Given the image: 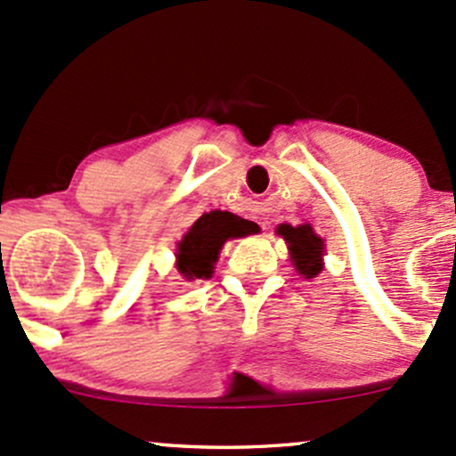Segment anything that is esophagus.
Here are the masks:
<instances>
[{
	"label": "esophagus",
	"instance_id": "esophagus-1",
	"mask_svg": "<svg viewBox=\"0 0 456 456\" xmlns=\"http://www.w3.org/2000/svg\"><path fill=\"white\" fill-rule=\"evenodd\" d=\"M267 219H269V217H263V224H269V222H267Z\"/></svg>",
	"mask_w": 456,
	"mask_h": 456
}]
</instances>
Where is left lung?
Listing matches in <instances>:
<instances>
[{
    "instance_id": "left-lung-1",
    "label": "left lung",
    "mask_w": 456,
    "mask_h": 456,
    "mask_svg": "<svg viewBox=\"0 0 456 456\" xmlns=\"http://www.w3.org/2000/svg\"><path fill=\"white\" fill-rule=\"evenodd\" d=\"M278 234L289 245L290 263L295 265L297 273L304 275L305 280L316 278L323 271V252L325 243L310 224L301 226H290V224H280Z\"/></svg>"
}]
</instances>
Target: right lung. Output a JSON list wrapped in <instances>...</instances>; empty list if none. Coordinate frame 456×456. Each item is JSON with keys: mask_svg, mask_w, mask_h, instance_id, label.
Masks as SVG:
<instances>
[{"mask_svg": "<svg viewBox=\"0 0 456 456\" xmlns=\"http://www.w3.org/2000/svg\"><path fill=\"white\" fill-rule=\"evenodd\" d=\"M252 224L228 211L204 213L193 222L185 237L178 241L176 269L183 278L208 280L213 275V265L217 263L219 249L228 239L248 234Z\"/></svg>", "mask_w": 456, "mask_h": 456, "instance_id": "1", "label": "right lung"}]
</instances>
